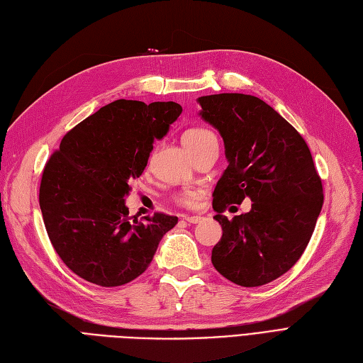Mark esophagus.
I'll use <instances>...</instances> for the list:
<instances>
[{
  "instance_id": "1",
  "label": "esophagus",
  "mask_w": 363,
  "mask_h": 363,
  "mask_svg": "<svg viewBox=\"0 0 363 363\" xmlns=\"http://www.w3.org/2000/svg\"><path fill=\"white\" fill-rule=\"evenodd\" d=\"M183 220L188 221V223H192V224H197L203 220L201 215H183Z\"/></svg>"
}]
</instances>
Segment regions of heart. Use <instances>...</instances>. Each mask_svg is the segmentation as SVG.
I'll list each match as a JSON object with an SVG mask.
<instances>
[{"mask_svg":"<svg viewBox=\"0 0 363 363\" xmlns=\"http://www.w3.org/2000/svg\"><path fill=\"white\" fill-rule=\"evenodd\" d=\"M182 140H183L186 148H188L191 152H195L206 143L217 140V137H215V134L209 130L201 128V126H194V128H188L183 133ZM172 199L180 206L192 208V206H197V203L200 200V192L194 191V189H183L177 194H174Z\"/></svg>","mask_w":363,"mask_h":363,"instance_id":"obj_1","label":"heart"}]
</instances>
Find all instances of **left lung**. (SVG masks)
Instances as JSON below:
<instances>
[{"label": "left lung", "instance_id": "1", "mask_svg": "<svg viewBox=\"0 0 363 363\" xmlns=\"http://www.w3.org/2000/svg\"><path fill=\"white\" fill-rule=\"evenodd\" d=\"M199 102L229 160L213 191V218L223 237L212 249V264L238 286H264L306 250L324 203L322 180L303 137L264 101L221 93ZM244 198L252 200L250 213L232 220L222 215Z\"/></svg>", "mask_w": 363, "mask_h": 363}]
</instances>
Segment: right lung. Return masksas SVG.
<instances>
[{
    "label": "right lung",
    "instance_id": "right-lung-1",
    "mask_svg": "<svg viewBox=\"0 0 363 363\" xmlns=\"http://www.w3.org/2000/svg\"><path fill=\"white\" fill-rule=\"evenodd\" d=\"M180 114L175 102L114 101L68 131L47 160L39 186L43 220L56 253L77 277L101 287L131 282L177 224L163 212L133 220L123 197L148 163L154 139Z\"/></svg>",
    "mask_w": 363,
    "mask_h": 363
}]
</instances>
